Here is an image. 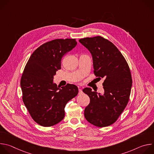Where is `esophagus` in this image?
Returning a JSON list of instances; mask_svg holds the SVG:
<instances>
[{
    "mask_svg": "<svg viewBox=\"0 0 154 154\" xmlns=\"http://www.w3.org/2000/svg\"><path fill=\"white\" fill-rule=\"evenodd\" d=\"M82 93H83V91H82V89L79 88V94H82Z\"/></svg>",
    "mask_w": 154,
    "mask_h": 154,
    "instance_id": "esophagus-1",
    "label": "esophagus"
}]
</instances>
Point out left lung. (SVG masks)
I'll return each instance as SVG.
<instances>
[{"label": "left lung", "mask_w": 154, "mask_h": 154, "mask_svg": "<svg viewBox=\"0 0 154 154\" xmlns=\"http://www.w3.org/2000/svg\"><path fill=\"white\" fill-rule=\"evenodd\" d=\"M79 42L92 55L97 79H105L103 94L92 91L90 88L83 90L90 99L85 109V117L96 127L110 125L117 121L129 100L132 79L128 63L113 44L100 36L82 38Z\"/></svg>", "instance_id": "obj_1"}]
</instances>
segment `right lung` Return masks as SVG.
Returning <instances> with one entry per match:
<instances>
[{"mask_svg": "<svg viewBox=\"0 0 154 154\" xmlns=\"http://www.w3.org/2000/svg\"><path fill=\"white\" fill-rule=\"evenodd\" d=\"M75 39H57L37 48L29 58L20 79L23 100L32 119L43 127L53 126L64 117V107L79 90L73 84L61 88L53 83L63 56L77 45Z\"/></svg>", "mask_w": 154, "mask_h": 154, "instance_id": "right-lung-1", "label": "right lung"}]
</instances>
